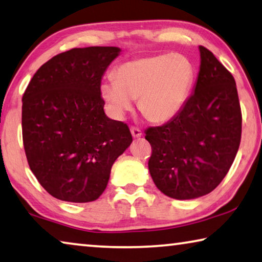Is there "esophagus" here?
Returning <instances> with one entry per match:
<instances>
[{
    "mask_svg": "<svg viewBox=\"0 0 262 262\" xmlns=\"http://www.w3.org/2000/svg\"><path fill=\"white\" fill-rule=\"evenodd\" d=\"M130 133H132L133 138H141V135H142V132H141L139 128H136V127H132Z\"/></svg>",
    "mask_w": 262,
    "mask_h": 262,
    "instance_id": "obj_1",
    "label": "esophagus"
}]
</instances>
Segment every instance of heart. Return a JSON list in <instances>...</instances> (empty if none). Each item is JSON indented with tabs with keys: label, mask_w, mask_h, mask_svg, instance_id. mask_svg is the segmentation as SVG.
I'll list each match as a JSON object with an SVG mask.
<instances>
[{
	"label": "heart",
	"mask_w": 262,
	"mask_h": 262,
	"mask_svg": "<svg viewBox=\"0 0 262 262\" xmlns=\"http://www.w3.org/2000/svg\"><path fill=\"white\" fill-rule=\"evenodd\" d=\"M196 79L193 64L177 53L149 56L124 61L115 78L101 84V94L115 116L121 118L138 107L149 121H170L183 110Z\"/></svg>",
	"instance_id": "1"
}]
</instances>
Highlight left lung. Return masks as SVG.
I'll use <instances>...</instances> for the list:
<instances>
[{"label":"left lung","instance_id":"1","mask_svg":"<svg viewBox=\"0 0 262 262\" xmlns=\"http://www.w3.org/2000/svg\"><path fill=\"white\" fill-rule=\"evenodd\" d=\"M193 94L180 113L160 127L146 129L151 146L148 168L165 196L192 199L221 184L238 152L242 110L235 80L210 50L199 47Z\"/></svg>","mask_w":262,"mask_h":262}]
</instances>
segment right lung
<instances>
[{
    "instance_id": "obj_1",
    "label": "right lung",
    "mask_w": 262,
    "mask_h": 262,
    "mask_svg": "<svg viewBox=\"0 0 262 262\" xmlns=\"http://www.w3.org/2000/svg\"><path fill=\"white\" fill-rule=\"evenodd\" d=\"M121 50L76 48L37 70L22 98L27 160L39 184L57 199L93 202L112 165L129 147L126 123L105 114L101 78Z\"/></svg>"
}]
</instances>
